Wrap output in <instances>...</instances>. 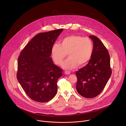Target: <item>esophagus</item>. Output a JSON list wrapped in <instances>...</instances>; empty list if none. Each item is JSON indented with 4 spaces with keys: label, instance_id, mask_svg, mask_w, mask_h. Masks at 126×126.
<instances>
[{
    "label": "esophagus",
    "instance_id": "obj_1",
    "mask_svg": "<svg viewBox=\"0 0 126 126\" xmlns=\"http://www.w3.org/2000/svg\"><path fill=\"white\" fill-rule=\"evenodd\" d=\"M64 73H65V74L66 75H69V74H70V73H71L70 72L68 71H65Z\"/></svg>",
    "mask_w": 126,
    "mask_h": 126
}]
</instances>
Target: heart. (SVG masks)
<instances>
[{
    "label": "heart",
    "instance_id": "heart-1",
    "mask_svg": "<svg viewBox=\"0 0 126 126\" xmlns=\"http://www.w3.org/2000/svg\"><path fill=\"white\" fill-rule=\"evenodd\" d=\"M93 44L87 37L71 35L63 39L60 44L55 43L51 47V55L57 65H60L66 57L69 58L62 64L65 69H73L78 65L83 66L91 59L93 52Z\"/></svg>",
    "mask_w": 126,
    "mask_h": 126
}]
</instances>
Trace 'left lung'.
<instances>
[{
    "instance_id": "8db88e82",
    "label": "left lung",
    "mask_w": 126,
    "mask_h": 126,
    "mask_svg": "<svg viewBox=\"0 0 126 126\" xmlns=\"http://www.w3.org/2000/svg\"><path fill=\"white\" fill-rule=\"evenodd\" d=\"M93 41V52L91 59L84 67L77 71L76 89L82 97L92 98L98 96L105 87L111 75L109 51L101 41L91 35Z\"/></svg>"
}]
</instances>
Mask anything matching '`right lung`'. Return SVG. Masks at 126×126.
Returning <instances> with one entry per match:
<instances>
[{"label": "right lung", "mask_w": 126, "mask_h": 126, "mask_svg": "<svg viewBox=\"0 0 126 126\" xmlns=\"http://www.w3.org/2000/svg\"><path fill=\"white\" fill-rule=\"evenodd\" d=\"M63 30L61 28L37 34L18 58L17 79L34 101L48 102L57 93V82L62 76V69L53 64L50 56L51 47Z\"/></svg>", "instance_id": "add662e5"}]
</instances>
